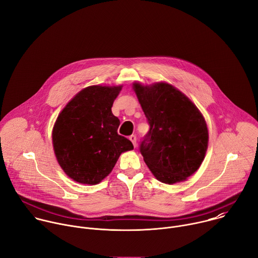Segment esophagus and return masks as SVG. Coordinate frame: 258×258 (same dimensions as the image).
<instances>
[{
  "mask_svg": "<svg viewBox=\"0 0 258 258\" xmlns=\"http://www.w3.org/2000/svg\"><path fill=\"white\" fill-rule=\"evenodd\" d=\"M129 139H130V141L133 143V145H134V147H136V136L135 135H130L129 136Z\"/></svg>",
  "mask_w": 258,
  "mask_h": 258,
  "instance_id": "34e87169",
  "label": "esophagus"
}]
</instances>
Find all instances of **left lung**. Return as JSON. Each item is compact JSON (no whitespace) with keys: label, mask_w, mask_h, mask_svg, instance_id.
Here are the masks:
<instances>
[{"label":"left lung","mask_w":258,"mask_h":258,"mask_svg":"<svg viewBox=\"0 0 258 258\" xmlns=\"http://www.w3.org/2000/svg\"><path fill=\"white\" fill-rule=\"evenodd\" d=\"M149 130L140 152L159 181H185L200 167L209 143L205 120L193 102L173 85L159 82L150 86L133 83Z\"/></svg>","instance_id":"1"}]
</instances>
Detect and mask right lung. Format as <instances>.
<instances>
[{
    "label": "right lung",
    "mask_w": 258,
    "mask_h": 258,
    "mask_svg": "<svg viewBox=\"0 0 258 258\" xmlns=\"http://www.w3.org/2000/svg\"><path fill=\"white\" fill-rule=\"evenodd\" d=\"M122 86H88L78 92L57 118L53 146L64 172L81 184L95 185L115 167L120 154L133 149L118 134L120 121L112 113Z\"/></svg>",
    "instance_id": "1"
}]
</instances>
